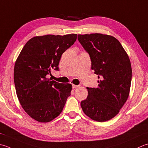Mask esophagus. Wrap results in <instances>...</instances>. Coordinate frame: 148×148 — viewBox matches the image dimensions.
I'll use <instances>...</instances> for the list:
<instances>
[{
	"label": "esophagus",
	"instance_id": "obj_1",
	"mask_svg": "<svg viewBox=\"0 0 148 148\" xmlns=\"http://www.w3.org/2000/svg\"><path fill=\"white\" fill-rule=\"evenodd\" d=\"M78 85H72V88H73L74 89H76V88H77V87H78Z\"/></svg>",
	"mask_w": 148,
	"mask_h": 148
}]
</instances>
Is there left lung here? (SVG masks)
I'll use <instances>...</instances> for the list:
<instances>
[{"instance_id": "left-lung-1", "label": "left lung", "mask_w": 148, "mask_h": 148, "mask_svg": "<svg viewBox=\"0 0 148 148\" xmlns=\"http://www.w3.org/2000/svg\"><path fill=\"white\" fill-rule=\"evenodd\" d=\"M77 39L90 55L92 70L100 79L97 88H86L88 96L81 106L92 120H110L129 96L132 70L128 55L119 40L108 34H78Z\"/></svg>"}]
</instances>
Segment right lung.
<instances>
[{"label": "right lung", "mask_w": 148, "mask_h": 148, "mask_svg": "<svg viewBox=\"0 0 148 148\" xmlns=\"http://www.w3.org/2000/svg\"><path fill=\"white\" fill-rule=\"evenodd\" d=\"M77 34L34 36L25 43L15 62L14 82L23 109L40 123H48L61 114L71 95V84L47 77L58 71L62 54L76 42Z\"/></svg>", "instance_id": "right-lung-1"}]
</instances>
